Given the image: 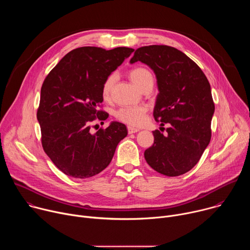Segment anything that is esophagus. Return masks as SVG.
Here are the masks:
<instances>
[{
	"instance_id": "1",
	"label": "esophagus",
	"mask_w": 250,
	"mask_h": 250,
	"mask_svg": "<svg viewBox=\"0 0 250 250\" xmlns=\"http://www.w3.org/2000/svg\"><path fill=\"white\" fill-rule=\"evenodd\" d=\"M127 131L129 134L131 133H135L137 131H139V128H136V127H132V126H127Z\"/></svg>"
}]
</instances>
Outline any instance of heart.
Wrapping results in <instances>:
<instances>
[{"label":"heart","instance_id":"b5f03b06","mask_svg":"<svg viewBox=\"0 0 250 250\" xmlns=\"http://www.w3.org/2000/svg\"><path fill=\"white\" fill-rule=\"evenodd\" d=\"M129 78L131 82L139 89L147 83H153V77L150 71L145 67H134L129 71ZM117 80L116 74H111L106 77L102 86V95L104 99H109ZM147 108L146 105H134L121 108L116 113V118L126 125L137 126L145 123Z\"/></svg>","mask_w":250,"mask_h":250}]
</instances>
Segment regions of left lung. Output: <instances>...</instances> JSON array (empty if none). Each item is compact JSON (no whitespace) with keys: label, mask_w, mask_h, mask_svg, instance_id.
Wrapping results in <instances>:
<instances>
[{"label":"left lung","mask_w":250,"mask_h":250,"mask_svg":"<svg viewBox=\"0 0 250 250\" xmlns=\"http://www.w3.org/2000/svg\"><path fill=\"white\" fill-rule=\"evenodd\" d=\"M137 61L156 77L159 93L153 117L161 125H169L166 134L152 131L154 144L145 151V158L160 174L182 175L198 163L209 144L215 112L209 83L192 59L171 46L139 47L129 62Z\"/></svg>","instance_id":"8db88e82"}]
</instances>
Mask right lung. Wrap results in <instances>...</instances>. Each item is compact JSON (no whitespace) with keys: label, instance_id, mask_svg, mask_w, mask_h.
<instances>
[{"label":"right lung","instance_id":"add662e5","mask_svg":"<svg viewBox=\"0 0 250 250\" xmlns=\"http://www.w3.org/2000/svg\"><path fill=\"white\" fill-rule=\"evenodd\" d=\"M133 51L128 47H79L67 53L45 78L37 115L42 147L67 176L85 179L99 174L127 135L125 125L119 122L95 133L90 128L96 119L109 117L98 111L104 79Z\"/></svg>","mask_w":250,"mask_h":250}]
</instances>
